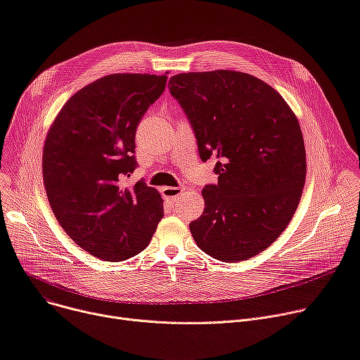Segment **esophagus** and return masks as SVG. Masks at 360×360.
I'll use <instances>...</instances> for the list:
<instances>
[{"mask_svg":"<svg viewBox=\"0 0 360 360\" xmlns=\"http://www.w3.org/2000/svg\"><path fill=\"white\" fill-rule=\"evenodd\" d=\"M185 191V188L184 186H163L162 188V193H163V197L165 198H169V200H174V198H176L178 195L181 193V192H184Z\"/></svg>","mask_w":360,"mask_h":360,"instance_id":"1","label":"esophagus"}]
</instances>
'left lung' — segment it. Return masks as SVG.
<instances>
[{
	"label": "left lung",
	"mask_w": 360,
	"mask_h": 360,
	"mask_svg": "<svg viewBox=\"0 0 360 360\" xmlns=\"http://www.w3.org/2000/svg\"><path fill=\"white\" fill-rule=\"evenodd\" d=\"M168 87L201 159H218V184L202 189L205 210L189 224L195 243L224 263L264 251L285 230L304 186L306 149L296 115L270 84L241 72L181 73Z\"/></svg>",
	"instance_id": "left-lung-1"
}]
</instances>
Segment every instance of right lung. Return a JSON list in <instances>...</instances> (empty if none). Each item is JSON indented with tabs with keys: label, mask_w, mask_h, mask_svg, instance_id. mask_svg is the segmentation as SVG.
Returning <instances> with one entry per match:
<instances>
[{
	"label": "right lung",
	"mask_w": 360,
	"mask_h": 360,
	"mask_svg": "<svg viewBox=\"0 0 360 360\" xmlns=\"http://www.w3.org/2000/svg\"><path fill=\"white\" fill-rule=\"evenodd\" d=\"M168 76L115 73L84 86L49 129L43 179L66 234L89 254L123 261L143 251L163 217L160 193L138 181L135 135Z\"/></svg>",
	"instance_id": "add662e5"
}]
</instances>
